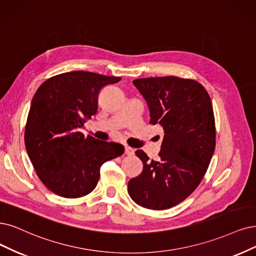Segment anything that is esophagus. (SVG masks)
I'll return each mask as SVG.
<instances>
[{"mask_svg": "<svg viewBox=\"0 0 256 256\" xmlns=\"http://www.w3.org/2000/svg\"><path fill=\"white\" fill-rule=\"evenodd\" d=\"M134 152H135V150H134L133 148H130V146H126V148H124V153H126V155L132 156V155H134Z\"/></svg>", "mask_w": 256, "mask_h": 256, "instance_id": "esophagus-1", "label": "esophagus"}]
</instances>
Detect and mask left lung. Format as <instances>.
Wrapping results in <instances>:
<instances>
[{
	"instance_id": "obj_1",
	"label": "left lung",
	"mask_w": 256,
	"mask_h": 256,
	"mask_svg": "<svg viewBox=\"0 0 256 256\" xmlns=\"http://www.w3.org/2000/svg\"><path fill=\"white\" fill-rule=\"evenodd\" d=\"M133 84L148 103L150 123L162 126L164 136L157 162L136 150L144 170L128 182V191L146 209H170L192 194L210 164L216 139L211 98L200 83L174 76Z\"/></svg>"
}]
</instances>
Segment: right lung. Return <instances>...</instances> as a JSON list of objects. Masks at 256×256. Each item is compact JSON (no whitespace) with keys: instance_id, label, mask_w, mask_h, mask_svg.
Returning <instances> with one entry per match:
<instances>
[{"instance_id":"add662e5","label":"right lung","mask_w":256,"mask_h":256,"mask_svg":"<svg viewBox=\"0 0 256 256\" xmlns=\"http://www.w3.org/2000/svg\"><path fill=\"white\" fill-rule=\"evenodd\" d=\"M119 77L70 72L47 79L36 90L25 126V146L44 186L65 198H78L96 188L100 168L122 155L123 146L85 137L79 128L97 112L102 88Z\"/></svg>"}]
</instances>
